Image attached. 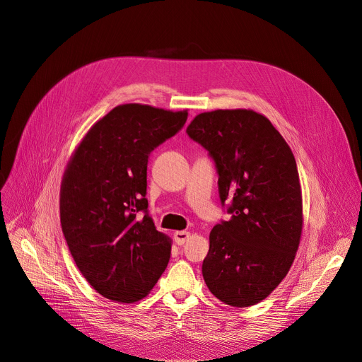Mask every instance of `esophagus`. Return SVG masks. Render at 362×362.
I'll return each instance as SVG.
<instances>
[{"mask_svg":"<svg viewBox=\"0 0 362 362\" xmlns=\"http://www.w3.org/2000/svg\"><path fill=\"white\" fill-rule=\"evenodd\" d=\"M173 238H175V240H176L177 245H183L185 242L189 240L190 232H187V230H177V232L173 233Z\"/></svg>","mask_w":362,"mask_h":362,"instance_id":"1","label":"esophagus"}]
</instances>
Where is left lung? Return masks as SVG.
<instances>
[{
  "instance_id": "1",
  "label": "left lung",
  "mask_w": 362,
  "mask_h": 362,
  "mask_svg": "<svg viewBox=\"0 0 362 362\" xmlns=\"http://www.w3.org/2000/svg\"><path fill=\"white\" fill-rule=\"evenodd\" d=\"M209 150L230 219L209 235L202 265L209 291L230 306L264 300L299 247L302 190L293 153L268 117L246 109L197 115L186 129Z\"/></svg>"
}]
</instances>
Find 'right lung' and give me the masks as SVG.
<instances>
[{"instance_id": "right-lung-1", "label": "right lung", "mask_w": 362, "mask_h": 362, "mask_svg": "<svg viewBox=\"0 0 362 362\" xmlns=\"http://www.w3.org/2000/svg\"><path fill=\"white\" fill-rule=\"evenodd\" d=\"M186 120L187 110L120 105L90 127L67 163L62 229L78 271L107 299H143L169 264L172 239L147 214V159Z\"/></svg>"}]
</instances>
